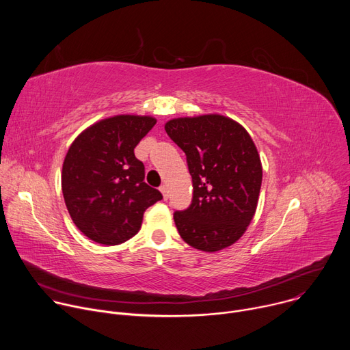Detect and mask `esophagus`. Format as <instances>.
<instances>
[{
	"mask_svg": "<svg viewBox=\"0 0 350 350\" xmlns=\"http://www.w3.org/2000/svg\"><path fill=\"white\" fill-rule=\"evenodd\" d=\"M159 189H161V192H162L163 198H165V199H167V198H169V191H167V187L163 184V185H161V187H159Z\"/></svg>",
	"mask_w": 350,
	"mask_h": 350,
	"instance_id": "esophagus-1",
	"label": "esophagus"
}]
</instances>
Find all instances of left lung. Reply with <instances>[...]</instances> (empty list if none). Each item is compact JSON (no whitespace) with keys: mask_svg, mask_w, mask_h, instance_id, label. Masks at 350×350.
Listing matches in <instances>:
<instances>
[{"mask_svg":"<svg viewBox=\"0 0 350 350\" xmlns=\"http://www.w3.org/2000/svg\"><path fill=\"white\" fill-rule=\"evenodd\" d=\"M165 130L184 151L192 177L191 205L173 215L180 237L205 252L232 245L254 219L262 185L251 135L221 115L173 119Z\"/></svg>","mask_w":350,"mask_h":350,"instance_id":"left-lung-1","label":"left lung"}]
</instances>
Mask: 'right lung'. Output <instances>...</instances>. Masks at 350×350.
<instances>
[{"instance_id": "add662e5", "label": "right lung", "mask_w": 350, "mask_h": 350, "mask_svg": "<svg viewBox=\"0 0 350 350\" xmlns=\"http://www.w3.org/2000/svg\"><path fill=\"white\" fill-rule=\"evenodd\" d=\"M157 120L118 115L85 129L70 145L62 167V192L76 227L91 241L119 245L134 237L144 212L163 198L145 181L134 155Z\"/></svg>"}]
</instances>
